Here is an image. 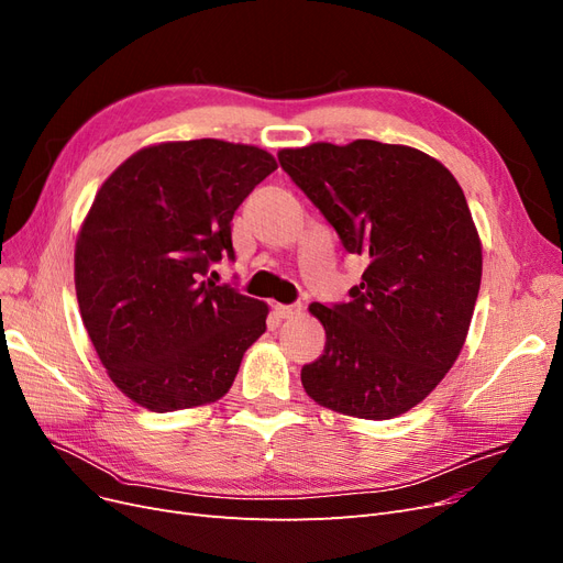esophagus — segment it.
Returning <instances> with one entry per match:
<instances>
[{"label":"esophagus","instance_id":"esophagus-1","mask_svg":"<svg viewBox=\"0 0 563 563\" xmlns=\"http://www.w3.org/2000/svg\"><path fill=\"white\" fill-rule=\"evenodd\" d=\"M275 310L282 319H291V317L302 312V305L300 302H296V305H275Z\"/></svg>","mask_w":563,"mask_h":563}]
</instances>
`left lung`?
<instances>
[{
  "instance_id": "left-lung-1",
  "label": "left lung",
  "mask_w": 563,
  "mask_h": 563,
  "mask_svg": "<svg viewBox=\"0 0 563 563\" xmlns=\"http://www.w3.org/2000/svg\"><path fill=\"white\" fill-rule=\"evenodd\" d=\"M279 164L366 255L350 302L310 312L327 331L300 380L335 413L389 420L411 411L465 345L482 284V242L449 168L408 145L352 141L286 147Z\"/></svg>"
}]
</instances>
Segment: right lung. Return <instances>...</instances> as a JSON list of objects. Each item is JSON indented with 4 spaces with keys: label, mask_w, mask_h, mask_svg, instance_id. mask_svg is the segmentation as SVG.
Returning a JSON list of instances; mask_svg holds the SVG:
<instances>
[{
    "label": "right lung",
    "mask_w": 563,
    "mask_h": 563,
    "mask_svg": "<svg viewBox=\"0 0 563 563\" xmlns=\"http://www.w3.org/2000/svg\"><path fill=\"white\" fill-rule=\"evenodd\" d=\"M277 168L216 139L150 145L119 164L75 246L81 321L110 380L155 413L228 395L267 305L207 279L234 258L232 216Z\"/></svg>",
    "instance_id": "add662e5"
}]
</instances>
